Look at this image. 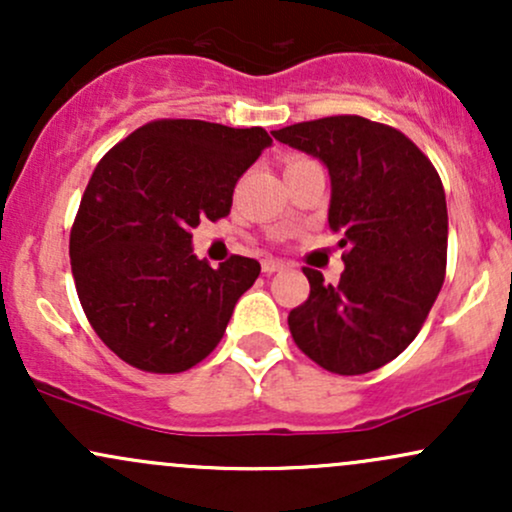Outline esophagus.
I'll list each match as a JSON object with an SVG mask.
<instances>
[{
  "mask_svg": "<svg viewBox=\"0 0 512 512\" xmlns=\"http://www.w3.org/2000/svg\"><path fill=\"white\" fill-rule=\"evenodd\" d=\"M281 269H284V262H279V260H264V262H262V272H264V274L281 272Z\"/></svg>",
  "mask_w": 512,
  "mask_h": 512,
  "instance_id": "obj_1",
  "label": "esophagus"
}]
</instances>
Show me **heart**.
Returning a JSON list of instances; mask_svg holds the SVG:
<instances>
[{"mask_svg":"<svg viewBox=\"0 0 512 512\" xmlns=\"http://www.w3.org/2000/svg\"><path fill=\"white\" fill-rule=\"evenodd\" d=\"M298 161H305V158H291L289 163H298ZM289 163H286V166H289Z\"/></svg>","mask_w":512,"mask_h":512,"instance_id":"heart-1","label":"heart"}]
</instances>
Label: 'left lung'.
Segmentation results:
<instances>
[{"label":"left lung","instance_id":"left-lung-1","mask_svg":"<svg viewBox=\"0 0 512 512\" xmlns=\"http://www.w3.org/2000/svg\"><path fill=\"white\" fill-rule=\"evenodd\" d=\"M274 139L325 163L327 221L344 248L339 284L303 269L310 296L289 313L293 342L330 373H370L414 342L443 286V182L411 139L366 117L298 122Z\"/></svg>","mask_w":512,"mask_h":512}]
</instances>
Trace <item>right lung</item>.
I'll use <instances>...</instances> for the list:
<instances>
[{
  "instance_id": "add662e5",
  "label": "right lung",
  "mask_w": 512,
  "mask_h": 512,
  "mask_svg": "<svg viewBox=\"0 0 512 512\" xmlns=\"http://www.w3.org/2000/svg\"><path fill=\"white\" fill-rule=\"evenodd\" d=\"M262 127L156 120L101 158L69 238L81 308L122 361L182 373L221 342L260 262L197 260L192 228L228 216L233 187L262 149Z\"/></svg>"
}]
</instances>
